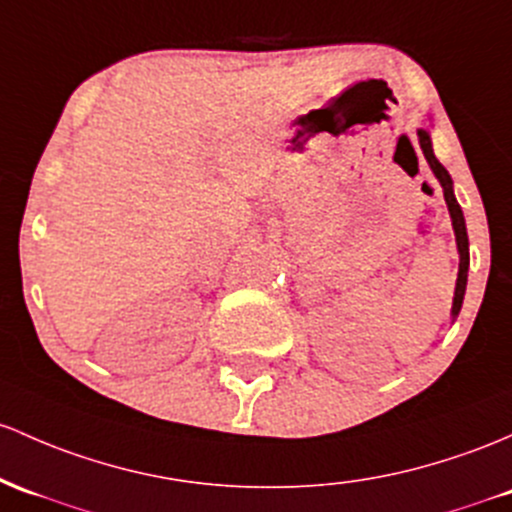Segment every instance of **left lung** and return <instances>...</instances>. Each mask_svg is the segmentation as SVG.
<instances>
[{
  "instance_id": "obj_1",
  "label": "left lung",
  "mask_w": 512,
  "mask_h": 512,
  "mask_svg": "<svg viewBox=\"0 0 512 512\" xmlns=\"http://www.w3.org/2000/svg\"><path fill=\"white\" fill-rule=\"evenodd\" d=\"M418 143H420V150H423L425 160H428L432 174H435L437 182H440L442 194H445L449 218H452V228H454V240H457L459 272H457V286H454V299H452V320H454L459 316V311H462L464 294H466V277H469V235H466V223H464L462 206H459L457 196H454L452 177H449V172L440 165V160L435 157V150H432V138H430L428 128H418Z\"/></svg>"
}]
</instances>
